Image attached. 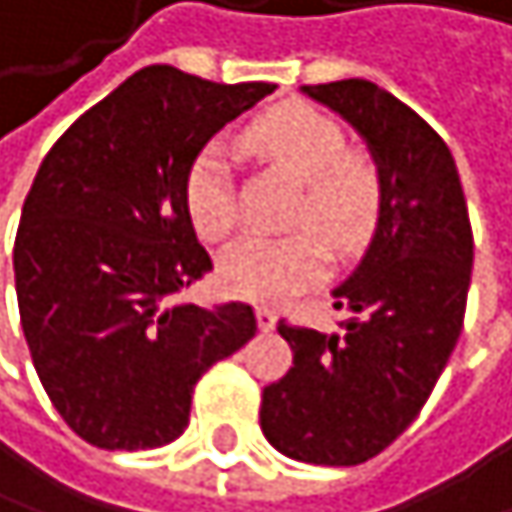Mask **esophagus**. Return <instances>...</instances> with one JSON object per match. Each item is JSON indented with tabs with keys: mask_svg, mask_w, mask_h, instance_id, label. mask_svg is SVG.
<instances>
[{
	"mask_svg": "<svg viewBox=\"0 0 512 512\" xmlns=\"http://www.w3.org/2000/svg\"><path fill=\"white\" fill-rule=\"evenodd\" d=\"M254 315H258V327L264 330V333H270V330H276V312L270 309V306H258V309H254Z\"/></svg>",
	"mask_w": 512,
	"mask_h": 512,
	"instance_id": "obj_1",
	"label": "esophagus"
}]
</instances>
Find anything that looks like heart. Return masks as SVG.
Segmentation results:
<instances>
[{
  "mask_svg": "<svg viewBox=\"0 0 512 512\" xmlns=\"http://www.w3.org/2000/svg\"><path fill=\"white\" fill-rule=\"evenodd\" d=\"M242 146L303 185L291 209V227L303 233L285 239L251 236L227 248L218 261V279L230 294L276 303L312 285L327 264L319 235L342 258L369 245L387 200L384 170L372 155L348 149V137L336 119L309 104H282L242 131ZM182 197L194 230L206 242L233 233L239 203L218 149H203L191 158Z\"/></svg>",
  "mask_w": 512,
  "mask_h": 512,
  "instance_id": "obj_1",
  "label": "heart"
}]
</instances>
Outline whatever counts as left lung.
Wrapping results in <instances>:
<instances>
[{
	"label": "left lung",
	"instance_id": "1",
	"mask_svg": "<svg viewBox=\"0 0 512 512\" xmlns=\"http://www.w3.org/2000/svg\"><path fill=\"white\" fill-rule=\"evenodd\" d=\"M372 146L387 200L357 273L336 288L351 312L339 333L279 321L294 351L264 387L267 441L309 465H360L384 453L423 411L465 321L474 233L456 161L441 134L369 80L303 86Z\"/></svg>",
	"mask_w": 512,
	"mask_h": 512
}]
</instances>
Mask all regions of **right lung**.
<instances>
[{
    "mask_svg": "<svg viewBox=\"0 0 512 512\" xmlns=\"http://www.w3.org/2000/svg\"><path fill=\"white\" fill-rule=\"evenodd\" d=\"M273 89L149 65L44 155L14 239L17 306L41 387L86 444L176 441L200 375L258 333L245 303H176L212 270L182 182L203 143Z\"/></svg>",
    "mask_w": 512,
    "mask_h": 512,
    "instance_id": "right-lung-1",
    "label": "right lung"
}]
</instances>
